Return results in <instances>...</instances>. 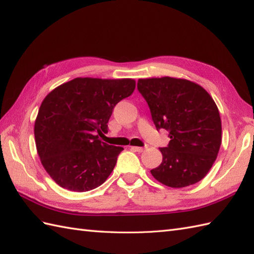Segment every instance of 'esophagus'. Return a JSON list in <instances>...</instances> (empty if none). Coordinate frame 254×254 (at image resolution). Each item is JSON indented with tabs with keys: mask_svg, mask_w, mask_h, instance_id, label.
Instances as JSON below:
<instances>
[{
	"mask_svg": "<svg viewBox=\"0 0 254 254\" xmlns=\"http://www.w3.org/2000/svg\"><path fill=\"white\" fill-rule=\"evenodd\" d=\"M132 148V150H134V151H137V152H143L144 151V147H137V146H132L131 147Z\"/></svg>",
	"mask_w": 254,
	"mask_h": 254,
	"instance_id": "34e87169",
	"label": "esophagus"
}]
</instances>
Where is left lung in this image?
<instances>
[{"mask_svg":"<svg viewBox=\"0 0 254 254\" xmlns=\"http://www.w3.org/2000/svg\"><path fill=\"white\" fill-rule=\"evenodd\" d=\"M137 88L149 106L156 128L169 132L162 162L152 176L163 185L182 188L208 174L222 143L217 106L203 87L185 79H139Z\"/></svg>","mask_w":254,"mask_h":254,"instance_id":"8db88e82","label":"left lung"}]
</instances>
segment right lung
<instances>
[{
	"label": "right lung",
	"instance_id": "1",
	"mask_svg": "<svg viewBox=\"0 0 254 254\" xmlns=\"http://www.w3.org/2000/svg\"><path fill=\"white\" fill-rule=\"evenodd\" d=\"M133 79L75 78L54 88L40 106L34 138L42 166L72 191L100 186L114 171L122 147L104 143L115 106L134 92Z\"/></svg>",
	"mask_w": 254,
	"mask_h": 254
}]
</instances>
